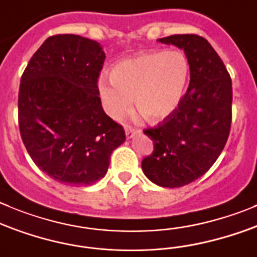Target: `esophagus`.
<instances>
[{
    "label": "esophagus",
    "mask_w": 257,
    "mask_h": 257,
    "mask_svg": "<svg viewBox=\"0 0 257 257\" xmlns=\"http://www.w3.org/2000/svg\"><path fill=\"white\" fill-rule=\"evenodd\" d=\"M139 133H140V131L135 130V128H133V127L124 126V134H126L127 139H133L134 136H135L136 134H139Z\"/></svg>",
    "instance_id": "1"
}]
</instances>
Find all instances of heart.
Instances as JSON below:
<instances>
[{"label":"heart","instance_id":"b5f03b06","mask_svg":"<svg viewBox=\"0 0 257 257\" xmlns=\"http://www.w3.org/2000/svg\"><path fill=\"white\" fill-rule=\"evenodd\" d=\"M190 67L180 51L155 50L121 60L112 69V79L102 77L99 94L106 111L121 118L135 103L148 119L172 116L187 94Z\"/></svg>","mask_w":257,"mask_h":257}]
</instances>
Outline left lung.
I'll use <instances>...</instances> for the list:
<instances>
[{
    "instance_id": "1",
    "label": "left lung",
    "mask_w": 257,
    "mask_h": 257,
    "mask_svg": "<svg viewBox=\"0 0 257 257\" xmlns=\"http://www.w3.org/2000/svg\"><path fill=\"white\" fill-rule=\"evenodd\" d=\"M159 43L184 50L190 82L179 108L144 131L154 151L141 163L144 174L159 187L179 188L194 182L218 159L231 128L232 82L211 44L198 35H172Z\"/></svg>"
}]
</instances>
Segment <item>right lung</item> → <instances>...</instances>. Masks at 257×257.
<instances>
[{
  "instance_id": "1",
  "label": "right lung",
  "mask_w": 257,
  "mask_h": 257,
  "mask_svg": "<svg viewBox=\"0 0 257 257\" xmlns=\"http://www.w3.org/2000/svg\"><path fill=\"white\" fill-rule=\"evenodd\" d=\"M106 54L73 34L50 36L29 62L19 90V126L29 155L53 179L87 187L106 175L122 126L106 114L97 87Z\"/></svg>"
}]
</instances>
